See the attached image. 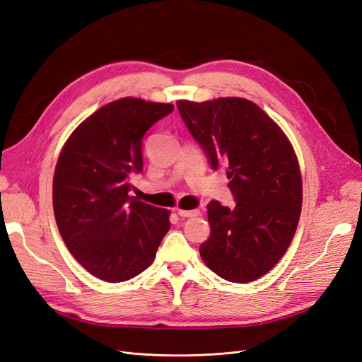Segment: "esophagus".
<instances>
[{
    "label": "esophagus",
    "mask_w": 362,
    "mask_h": 362,
    "mask_svg": "<svg viewBox=\"0 0 362 362\" xmlns=\"http://www.w3.org/2000/svg\"><path fill=\"white\" fill-rule=\"evenodd\" d=\"M177 213H178L180 217H198V216H201V211H198V210L189 211V210H180V208H178Z\"/></svg>",
    "instance_id": "1"
}]
</instances>
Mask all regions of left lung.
I'll return each mask as SVG.
<instances>
[{
    "label": "left lung",
    "mask_w": 362,
    "mask_h": 362,
    "mask_svg": "<svg viewBox=\"0 0 362 362\" xmlns=\"http://www.w3.org/2000/svg\"><path fill=\"white\" fill-rule=\"evenodd\" d=\"M177 107L211 169L225 166L235 206L211 201V233L199 252L229 282L261 278L286 254L302 210L298 158L282 129L245 98L178 101Z\"/></svg>",
    "instance_id": "obj_1"
}]
</instances>
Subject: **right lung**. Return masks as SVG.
Returning a JSON list of instances; mask_svg holds the SVG:
<instances>
[{
	"label": "right lung",
	"mask_w": 362,
	"mask_h": 362,
	"mask_svg": "<svg viewBox=\"0 0 362 362\" xmlns=\"http://www.w3.org/2000/svg\"><path fill=\"white\" fill-rule=\"evenodd\" d=\"M172 112V104L122 98L87 117L62 149L54 216L71 254L103 281L148 269L169 231V211L131 196L129 177L144 170L145 133Z\"/></svg>",
	"instance_id": "obj_1"
}]
</instances>
